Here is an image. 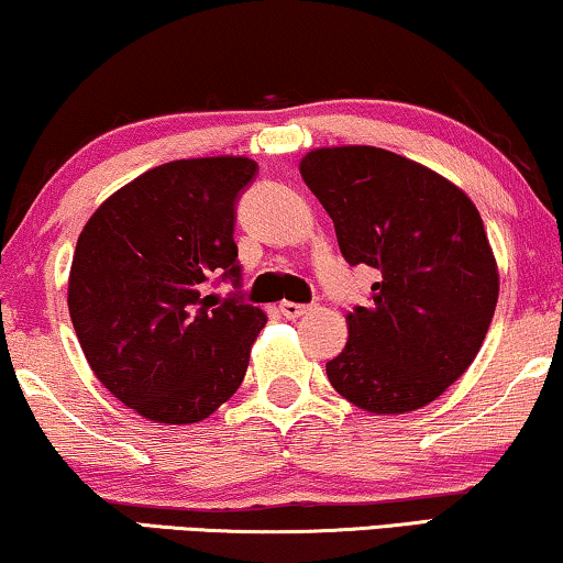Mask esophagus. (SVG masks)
Instances as JSON below:
<instances>
[{"label": "esophagus", "instance_id": "1", "mask_svg": "<svg viewBox=\"0 0 563 563\" xmlns=\"http://www.w3.org/2000/svg\"><path fill=\"white\" fill-rule=\"evenodd\" d=\"M309 309H312V307H309V305H297V301H289V299L279 301V312L287 317V320H297V317L307 314Z\"/></svg>", "mask_w": 563, "mask_h": 563}]
</instances>
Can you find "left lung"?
Listing matches in <instances>:
<instances>
[{"label":"left lung","instance_id":"8db88e82","mask_svg":"<svg viewBox=\"0 0 563 563\" xmlns=\"http://www.w3.org/2000/svg\"><path fill=\"white\" fill-rule=\"evenodd\" d=\"M299 173L345 262L380 272L371 305L345 317L347 345L324 365L332 388L383 417L421 409L470 368L498 305V264L475 202L378 146H322Z\"/></svg>","mask_w":563,"mask_h":563}]
</instances>
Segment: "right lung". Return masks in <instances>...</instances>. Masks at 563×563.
Wrapping results in <instances>:
<instances>
[{
	"instance_id": "add662e5",
	"label": "right lung",
	"mask_w": 563,
	"mask_h": 563,
	"mask_svg": "<svg viewBox=\"0 0 563 563\" xmlns=\"http://www.w3.org/2000/svg\"><path fill=\"white\" fill-rule=\"evenodd\" d=\"M258 165L249 157L175 159L103 200L78 235L68 279L73 328L106 388L154 423L208 419L239 390L264 309L241 287L235 200Z\"/></svg>"
}]
</instances>
